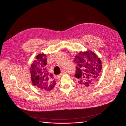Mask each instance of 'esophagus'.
<instances>
[{
	"label": "esophagus",
	"instance_id": "1",
	"mask_svg": "<svg viewBox=\"0 0 126 126\" xmlns=\"http://www.w3.org/2000/svg\"><path fill=\"white\" fill-rule=\"evenodd\" d=\"M66 73H67V71H66L65 70H63L62 71V73L61 74L60 76H62L63 75H64V74H66Z\"/></svg>",
	"mask_w": 126,
	"mask_h": 126
}]
</instances>
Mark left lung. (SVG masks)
Wrapping results in <instances>:
<instances>
[{
    "instance_id": "8db88e82",
    "label": "left lung",
    "mask_w": 126,
    "mask_h": 126,
    "mask_svg": "<svg viewBox=\"0 0 126 126\" xmlns=\"http://www.w3.org/2000/svg\"><path fill=\"white\" fill-rule=\"evenodd\" d=\"M77 64L76 74L78 83L82 85L88 87L97 81L102 70V62L92 51H80L74 60Z\"/></svg>"
}]
</instances>
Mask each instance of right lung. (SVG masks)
<instances>
[{
  "label": "right lung",
  "instance_id": "add662e5",
  "mask_svg": "<svg viewBox=\"0 0 126 126\" xmlns=\"http://www.w3.org/2000/svg\"><path fill=\"white\" fill-rule=\"evenodd\" d=\"M32 83L41 90H51L56 85V80L47 70V55L44 53L36 56L30 68Z\"/></svg>",
  "mask_w": 126,
  "mask_h": 126
}]
</instances>
